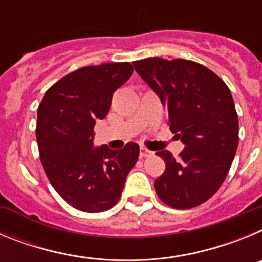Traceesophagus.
<instances>
[{
    "label": "esophagus",
    "instance_id": "1",
    "mask_svg": "<svg viewBox=\"0 0 262 262\" xmlns=\"http://www.w3.org/2000/svg\"><path fill=\"white\" fill-rule=\"evenodd\" d=\"M154 155V152L149 151V149H147L145 147H142L140 148V157H149Z\"/></svg>",
    "mask_w": 262,
    "mask_h": 262
}]
</instances>
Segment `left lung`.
<instances>
[{"label": "left lung", "instance_id": "left-lung-1", "mask_svg": "<svg viewBox=\"0 0 262 262\" xmlns=\"http://www.w3.org/2000/svg\"><path fill=\"white\" fill-rule=\"evenodd\" d=\"M140 77L168 110L170 131L185 144L174 159L159 151L165 172L155 181L159 198L173 209L210 200L226 180L239 143V120L224 81L202 64L161 57L134 61Z\"/></svg>", "mask_w": 262, "mask_h": 262}]
</instances>
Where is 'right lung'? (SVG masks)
<instances>
[{
	"instance_id": "add662e5",
	"label": "right lung",
	"mask_w": 262,
	"mask_h": 262,
	"mask_svg": "<svg viewBox=\"0 0 262 262\" xmlns=\"http://www.w3.org/2000/svg\"><path fill=\"white\" fill-rule=\"evenodd\" d=\"M134 72L129 62L84 67L60 78L38 107L36 142L53 189L72 207L102 212L117 205L139 145L93 148L94 124L103 119L115 90Z\"/></svg>"
}]
</instances>
